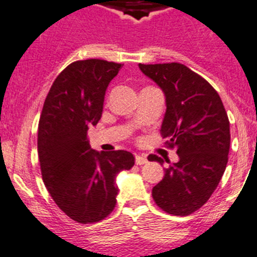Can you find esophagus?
Instances as JSON below:
<instances>
[{
  "label": "esophagus",
  "instance_id": "34e87169",
  "mask_svg": "<svg viewBox=\"0 0 257 257\" xmlns=\"http://www.w3.org/2000/svg\"><path fill=\"white\" fill-rule=\"evenodd\" d=\"M147 162H148V160L146 156H143V155L136 156V164L137 165H145V164H147Z\"/></svg>",
  "mask_w": 257,
  "mask_h": 257
}]
</instances>
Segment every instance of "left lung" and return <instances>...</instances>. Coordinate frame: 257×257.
Returning a JSON list of instances; mask_svg holds the SVG:
<instances>
[{
  "label": "left lung",
  "mask_w": 257,
  "mask_h": 257,
  "mask_svg": "<svg viewBox=\"0 0 257 257\" xmlns=\"http://www.w3.org/2000/svg\"><path fill=\"white\" fill-rule=\"evenodd\" d=\"M140 68L165 92L161 136L179 155L152 189L153 200L169 214L189 215L207 203L226 170L231 143L226 109L213 86L184 64L141 63ZM148 160L164 164L156 155Z\"/></svg>",
  "instance_id": "obj_1"
}]
</instances>
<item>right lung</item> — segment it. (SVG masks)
I'll return each mask as SVG.
<instances>
[{"label": "right lung", "instance_id": "right-lung-1", "mask_svg": "<svg viewBox=\"0 0 257 257\" xmlns=\"http://www.w3.org/2000/svg\"><path fill=\"white\" fill-rule=\"evenodd\" d=\"M121 66L104 59L71 63L53 82L40 115L38 155L44 185L59 209L83 224L114 210L115 177L134 165L131 152H96L87 141L88 126L99 123L105 91Z\"/></svg>", "mask_w": 257, "mask_h": 257}]
</instances>
